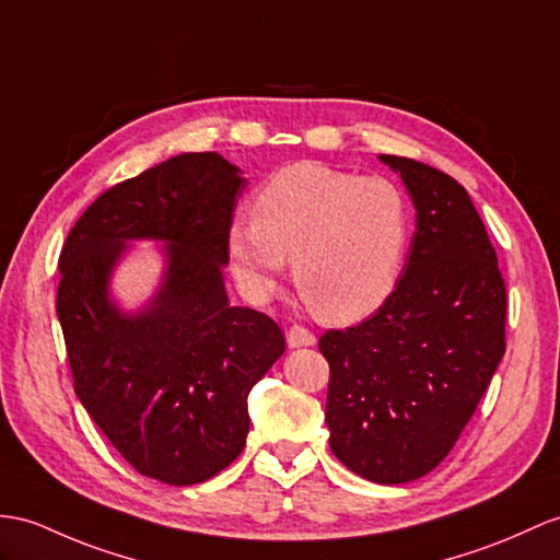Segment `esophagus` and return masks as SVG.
Instances as JSON below:
<instances>
[{"mask_svg": "<svg viewBox=\"0 0 560 560\" xmlns=\"http://www.w3.org/2000/svg\"><path fill=\"white\" fill-rule=\"evenodd\" d=\"M288 345L292 349L313 347V345H316V335H313L308 327H304V325H292L290 332H288Z\"/></svg>", "mask_w": 560, "mask_h": 560, "instance_id": "1", "label": "esophagus"}]
</instances>
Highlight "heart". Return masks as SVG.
Here are the masks:
<instances>
[{
	"label": "heart",
	"instance_id": "heart-1",
	"mask_svg": "<svg viewBox=\"0 0 560 560\" xmlns=\"http://www.w3.org/2000/svg\"><path fill=\"white\" fill-rule=\"evenodd\" d=\"M411 233L401 189L387 177L294 163L254 197V218L235 215L228 264L242 292L268 302L294 258V282L330 323H353L397 290Z\"/></svg>",
	"mask_w": 560,
	"mask_h": 560
}]
</instances>
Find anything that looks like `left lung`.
<instances>
[{"mask_svg": "<svg viewBox=\"0 0 560 560\" xmlns=\"http://www.w3.org/2000/svg\"><path fill=\"white\" fill-rule=\"evenodd\" d=\"M401 175L416 233L397 290L371 318L327 330L325 422L345 466L377 485L452 452L506 351V284L480 213L452 175L380 154Z\"/></svg>", "mask_w": 560, "mask_h": 560, "instance_id": "1", "label": "left lung"}]
</instances>
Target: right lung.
<instances>
[{
  "label": "right lung",
  "mask_w": 560,
  "mask_h": 560,
  "mask_svg": "<svg viewBox=\"0 0 560 560\" xmlns=\"http://www.w3.org/2000/svg\"><path fill=\"white\" fill-rule=\"evenodd\" d=\"M244 185L221 154L173 156L94 199L59 256L57 313L80 404L135 470L175 487L242 454L249 392L284 353L278 323L225 292V233ZM138 238L164 244V276L126 312L110 278Z\"/></svg>",
  "instance_id": "obj_1"
}]
</instances>
